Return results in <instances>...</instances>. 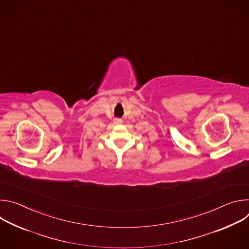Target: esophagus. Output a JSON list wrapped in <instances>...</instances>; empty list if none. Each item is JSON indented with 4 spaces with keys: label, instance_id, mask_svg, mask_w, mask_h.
Segmentation results:
<instances>
[{
    "label": "esophagus",
    "instance_id": "esophagus-1",
    "mask_svg": "<svg viewBox=\"0 0 249 249\" xmlns=\"http://www.w3.org/2000/svg\"><path fill=\"white\" fill-rule=\"evenodd\" d=\"M122 122H123V121H122V119H118V118L113 120V123H114L115 125H119V124H122Z\"/></svg>",
    "mask_w": 249,
    "mask_h": 249
}]
</instances>
